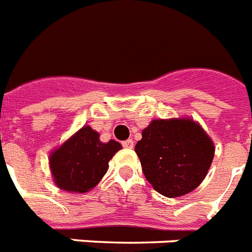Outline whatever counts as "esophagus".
Returning a JSON list of instances; mask_svg holds the SVG:
<instances>
[{
    "mask_svg": "<svg viewBox=\"0 0 252 252\" xmlns=\"http://www.w3.org/2000/svg\"><path fill=\"white\" fill-rule=\"evenodd\" d=\"M122 145H123V146H124V147H126V149H132V147H133V140L123 141Z\"/></svg>",
    "mask_w": 252,
    "mask_h": 252,
    "instance_id": "esophagus-1",
    "label": "esophagus"
}]
</instances>
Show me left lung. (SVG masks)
Masks as SVG:
<instances>
[{
    "label": "left lung",
    "mask_w": 252,
    "mask_h": 252,
    "mask_svg": "<svg viewBox=\"0 0 252 252\" xmlns=\"http://www.w3.org/2000/svg\"><path fill=\"white\" fill-rule=\"evenodd\" d=\"M146 180L158 193L176 198L204 180L215 154L212 140L191 119L153 120L137 142Z\"/></svg>",
    "instance_id": "8db88e82"
}]
</instances>
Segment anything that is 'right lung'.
Segmentation results:
<instances>
[{
  "mask_svg": "<svg viewBox=\"0 0 252 252\" xmlns=\"http://www.w3.org/2000/svg\"><path fill=\"white\" fill-rule=\"evenodd\" d=\"M120 149L115 140L101 142L98 132L83 126L50 154L55 185L69 193H87L106 175L108 161Z\"/></svg>",
  "mask_w": 252,
  "mask_h": 252,
  "instance_id": "add662e5",
  "label": "right lung"
}]
</instances>
